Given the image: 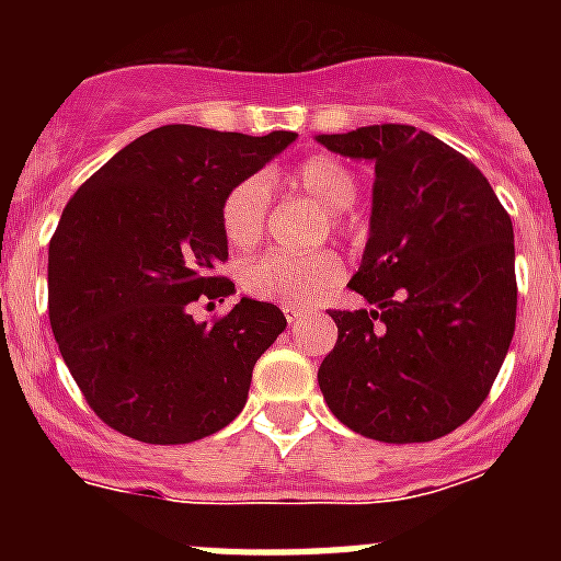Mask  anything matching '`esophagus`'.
<instances>
[{"instance_id":"obj_1","label":"esophagus","mask_w":561,"mask_h":561,"mask_svg":"<svg viewBox=\"0 0 561 561\" xmlns=\"http://www.w3.org/2000/svg\"><path fill=\"white\" fill-rule=\"evenodd\" d=\"M284 317L286 323H297V317H304V309H297V306H284Z\"/></svg>"}]
</instances>
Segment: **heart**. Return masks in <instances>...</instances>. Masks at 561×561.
<instances>
[{
	"instance_id": "b5f03b06",
	"label": "heart",
	"mask_w": 561,
	"mask_h": 561,
	"mask_svg": "<svg viewBox=\"0 0 561 561\" xmlns=\"http://www.w3.org/2000/svg\"><path fill=\"white\" fill-rule=\"evenodd\" d=\"M286 185L329 210L336 230H348V219L342 210L354 205L359 180L345 162L329 153L306 157L300 165L291 168ZM266 216H270V187L257 176H247L232 185L221 202L219 221L225 241L238 252L252 250L264 238ZM340 277L342 257L334 250H320L314 255L266 252L238 270V284L247 295L286 306L314 304Z\"/></svg>"
}]
</instances>
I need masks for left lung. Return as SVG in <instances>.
Masks as SVG:
<instances>
[{
	"mask_svg": "<svg viewBox=\"0 0 561 561\" xmlns=\"http://www.w3.org/2000/svg\"><path fill=\"white\" fill-rule=\"evenodd\" d=\"M317 140L376 171L370 238L348 284L374 309L329 311L325 404L365 438H440L483 404L512 345V216L483 173L427 131L381 123Z\"/></svg>",
	"mask_w": 561,
	"mask_h": 561,
	"instance_id": "8db88e82",
	"label": "left lung"
}]
</instances>
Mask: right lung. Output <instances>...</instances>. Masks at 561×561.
<instances>
[{
  "label": "right lung",
  "mask_w": 561,
  "mask_h": 561,
  "mask_svg": "<svg viewBox=\"0 0 561 561\" xmlns=\"http://www.w3.org/2000/svg\"><path fill=\"white\" fill-rule=\"evenodd\" d=\"M295 137L153 128L72 193L49 238V325L103 424L142 444H191L244 410L284 311L241 297L196 323L191 306L236 291L219 275L221 202Z\"/></svg>",
  "instance_id": "obj_1"
}]
</instances>
